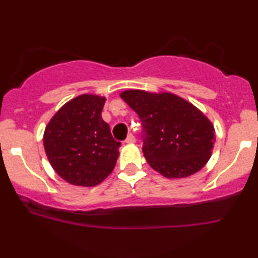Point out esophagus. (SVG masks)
Segmentation results:
<instances>
[{"label":"esophagus","mask_w":258,"mask_h":258,"mask_svg":"<svg viewBox=\"0 0 258 258\" xmlns=\"http://www.w3.org/2000/svg\"><path fill=\"white\" fill-rule=\"evenodd\" d=\"M136 141V139H135V136L133 135V134H129L128 136H126V139H125V141L124 142L125 143H134Z\"/></svg>","instance_id":"34e87169"}]
</instances>
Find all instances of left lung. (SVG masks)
<instances>
[{"label": "left lung", "instance_id": "8db88e82", "mask_svg": "<svg viewBox=\"0 0 258 258\" xmlns=\"http://www.w3.org/2000/svg\"><path fill=\"white\" fill-rule=\"evenodd\" d=\"M122 100L139 115L143 154L165 177L178 178L201 170L215 142L211 122L191 103L172 94L126 90Z\"/></svg>", "mask_w": 258, "mask_h": 258}]
</instances>
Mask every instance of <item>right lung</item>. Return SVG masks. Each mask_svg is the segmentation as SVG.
<instances>
[{"label": "right lung", "mask_w": 258, "mask_h": 258, "mask_svg": "<svg viewBox=\"0 0 258 258\" xmlns=\"http://www.w3.org/2000/svg\"><path fill=\"white\" fill-rule=\"evenodd\" d=\"M104 102L96 95H81L63 105L45 128L48 160L70 184L95 186L115 167L121 143L102 118Z\"/></svg>", "instance_id": "1"}]
</instances>
